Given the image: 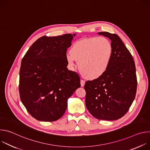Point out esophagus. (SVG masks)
Listing matches in <instances>:
<instances>
[{"mask_svg": "<svg viewBox=\"0 0 150 150\" xmlns=\"http://www.w3.org/2000/svg\"><path fill=\"white\" fill-rule=\"evenodd\" d=\"M85 83V81L83 79H81V87H83L84 86Z\"/></svg>", "mask_w": 150, "mask_h": 150, "instance_id": "1", "label": "esophagus"}]
</instances>
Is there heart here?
I'll return each mask as SVG.
<instances>
[{
	"mask_svg": "<svg viewBox=\"0 0 150 150\" xmlns=\"http://www.w3.org/2000/svg\"><path fill=\"white\" fill-rule=\"evenodd\" d=\"M113 55L112 42L104 37H92L76 41L66 55L68 66L78 62L81 75L88 79H97L109 69Z\"/></svg>",
	"mask_w": 150,
	"mask_h": 150,
	"instance_id": "obj_1",
	"label": "heart"
}]
</instances>
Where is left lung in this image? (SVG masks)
Here are the masks:
<instances>
[{
  "instance_id": "1",
  "label": "left lung",
  "mask_w": 150,
  "mask_h": 150,
  "mask_svg": "<svg viewBox=\"0 0 150 150\" xmlns=\"http://www.w3.org/2000/svg\"><path fill=\"white\" fill-rule=\"evenodd\" d=\"M98 34L111 40L113 55L109 69L102 76L85 82V105L97 119L117 120L129 110L136 96L135 62L117 35L108 32Z\"/></svg>"
}]
</instances>
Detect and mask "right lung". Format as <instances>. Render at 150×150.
<instances>
[{"mask_svg": "<svg viewBox=\"0 0 150 150\" xmlns=\"http://www.w3.org/2000/svg\"><path fill=\"white\" fill-rule=\"evenodd\" d=\"M75 35L41 37L21 61L20 98L28 112L38 120L60 119L67 110L68 98L81 87L79 75L67 68V49Z\"/></svg>", "mask_w": 150, "mask_h": 150, "instance_id": "add662e5", "label": "right lung"}]
</instances>
